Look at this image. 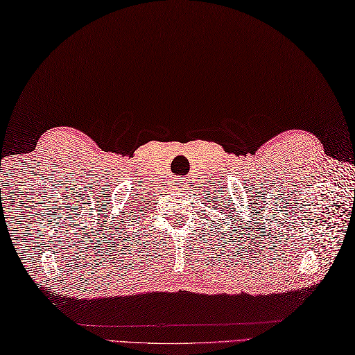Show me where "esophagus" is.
<instances>
[{
	"label": "esophagus",
	"mask_w": 355,
	"mask_h": 355,
	"mask_svg": "<svg viewBox=\"0 0 355 355\" xmlns=\"http://www.w3.org/2000/svg\"><path fill=\"white\" fill-rule=\"evenodd\" d=\"M180 185H184V182H180Z\"/></svg>",
	"instance_id": "obj_1"
}]
</instances>
